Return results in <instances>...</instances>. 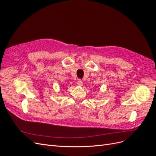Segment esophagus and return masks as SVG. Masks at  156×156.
I'll list each match as a JSON object with an SVG mask.
<instances>
[{
    "instance_id": "obj_1",
    "label": "esophagus",
    "mask_w": 156,
    "mask_h": 156,
    "mask_svg": "<svg viewBox=\"0 0 156 156\" xmlns=\"http://www.w3.org/2000/svg\"><path fill=\"white\" fill-rule=\"evenodd\" d=\"M77 84L78 86H79V87H81V86H83V82H82L81 80L79 79L78 81H77Z\"/></svg>"
}]
</instances>
